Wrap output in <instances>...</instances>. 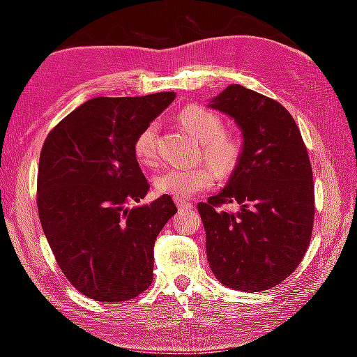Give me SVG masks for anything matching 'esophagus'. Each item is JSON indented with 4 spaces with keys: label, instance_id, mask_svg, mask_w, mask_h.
<instances>
[{
    "label": "esophagus",
    "instance_id": "esophagus-1",
    "mask_svg": "<svg viewBox=\"0 0 357 357\" xmlns=\"http://www.w3.org/2000/svg\"><path fill=\"white\" fill-rule=\"evenodd\" d=\"M176 206H178L179 209H192V208H193V204H192V203H189V202L181 200V198H176Z\"/></svg>",
    "mask_w": 357,
    "mask_h": 357
}]
</instances>
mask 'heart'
<instances>
[{
  "label": "heart",
  "instance_id": "1",
  "mask_svg": "<svg viewBox=\"0 0 357 357\" xmlns=\"http://www.w3.org/2000/svg\"><path fill=\"white\" fill-rule=\"evenodd\" d=\"M183 128L202 143V155L208 164L192 168H168L154 178V187L159 193L176 198H187L193 193L209 189L214 184V167L220 176H229L236 172L244 154L243 138L225 130L220 114L198 104L184 107L178 113ZM157 124L149 123L138 132L134 140V154L142 165H151L155 160Z\"/></svg>",
  "mask_w": 357,
  "mask_h": 357
}]
</instances>
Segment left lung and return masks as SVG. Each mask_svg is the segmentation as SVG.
<instances>
[{
    "label": "left lung",
    "mask_w": 357,
    "mask_h": 357,
    "mask_svg": "<svg viewBox=\"0 0 357 357\" xmlns=\"http://www.w3.org/2000/svg\"><path fill=\"white\" fill-rule=\"evenodd\" d=\"M209 107L243 130L244 154L225 189L198 203L206 253L220 283L257 293L279 285L309 249L315 185L309 153L285 107L241 84H229ZM238 202V213L223 204Z\"/></svg>",
    "instance_id": "8db88e82"
}]
</instances>
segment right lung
<instances>
[{"instance_id": "obj_1", "label": "right lung", "mask_w": 357, "mask_h": 357, "mask_svg": "<svg viewBox=\"0 0 357 357\" xmlns=\"http://www.w3.org/2000/svg\"><path fill=\"white\" fill-rule=\"evenodd\" d=\"M174 96L91 99L59 121L42 146V229L66 279L94 301H129L153 282L155 238L178 209L170 195L128 208L149 190L134 140Z\"/></svg>"}]
</instances>
